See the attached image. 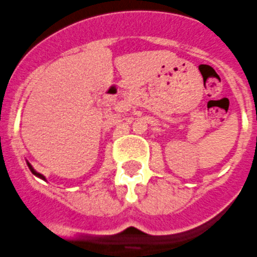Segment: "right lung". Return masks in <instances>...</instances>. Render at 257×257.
<instances>
[{"mask_svg": "<svg viewBox=\"0 0 257 257\" xmlns=\"http://www.w3.org/2000/svg\"><path fill=\"white\" fill-rule=\"evenodd\" d=\"M27 165H28V168H29V169H31V172H32V173H33V174H34V175H36V177H38V178H41V179H43V180H46V178H45V175H42V174H41V173H38V172H36V170H34V168H33V166H32V165H31V164H29V163H28V161H27Z\"/></svg>", "mask_w": 257, "mask_h": 257, "instance_id": "right-lung-1", "label": "right lung"}]
</instances>
